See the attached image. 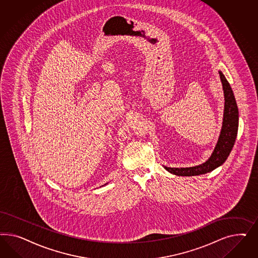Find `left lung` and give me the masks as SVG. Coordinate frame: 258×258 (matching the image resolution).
Returning <instances> with one entry per match:
<instances>
[{"label": "left lung", "mask_w": 258, "mask_h": 258, "mask_svg": "<svg viewBox=\"0 0 258 258\" xmlns=\"http://www.w3.org/2000/svg\"><path fill=\"white\" fill-rule=\"evenodd\" d=\"M220 81L222 83V89L224 94V112H223V122L222 127L219 134V140L215 147V149L203 164L192 166V167H167L164 166V169L177 176H198L206 174L218 168L227 160L230 155L234 142L237 135L238 130V109L236 101L234 98L233 90L230 86L226 78L219 71Z\"/></svg>", "instance_id": "8db88e82"}]
</instances>
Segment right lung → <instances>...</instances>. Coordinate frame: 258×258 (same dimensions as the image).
Masks as SVG:
<instances>
[{"mask_svg":"<svg viewBox=\"0 0 258 258\" xmlns=\"http://www.w3.org/2000/svg\"><path fill=\"white\" fill-rule=\"evenodd\" d=\"M106 184H107V183H106ZM106 184H105V185H106ZM102 186H103V185H102Z\"/></svg>","mask_w":258,"mask_h":258,"instance_id":"1","label":"right lung"}]
</instances>
